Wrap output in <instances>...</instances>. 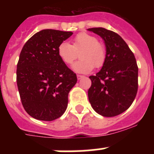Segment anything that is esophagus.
Instances as JSON below:
<instances>
[{
	"mask_svg": "<svg viewBox=\"0 0 154 154\" xmlns=\"http://www.w3.org/2000/svg\"><path fill=\"white\" fill-rule=\"evenodd\" d=\"M84 77H85V76H84V75H77V79H78L79 80L82 79L84 78Z\"/></svg>",
	"mask_w": 154,
	"mask_h": 154,
	"instance_id": "esophagus-1",
	"label": "esophagus"
}]
</instances>
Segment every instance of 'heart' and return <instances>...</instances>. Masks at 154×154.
<instances>
[{"mask_svg": "<svg viewBox=\"0 0 154 154\" xmlns=\"http://www.w3.org/2000/svg\"><path fill=\"white\" fill-rule=\"evenodd\" d=\"M79 52L81 59L72 66L75 72L89 73L94 67H102L106 61V51L104 45L98 42L96 37L85 32L76 35L73 38L72 45L63 42L58 47V56L68 65L74 62Z\"/></svg>", "mask_w": 154, "mask_h": 154, "instance_id": "heart-1", "label": "heart"}]
</instances>
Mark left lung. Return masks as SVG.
Instances as JSON below:
<instances>
[{
	"instance_id": "1",
	"label": "left lung",
	"mask_w": 154,
	"mask_h": 154,
	"mask_svg": "<svg viewBox=\"0 0 154 154\" xmlns=\"http://www.w3.org/2000/svg\"><path fill=\"white\" fill-rule=\"evenodd\" d=\"M87 30L101 37L106 51L101 70L89 76V103L99 115L116 116L125 112L137 96L138 67L135 56L118 34L103 28Z\"/></svg>"
}]
</instances>
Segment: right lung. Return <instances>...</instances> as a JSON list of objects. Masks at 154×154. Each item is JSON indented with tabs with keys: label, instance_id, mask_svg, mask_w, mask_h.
Here are the masks:
<instances>
[{
	"label": "right lung",
	"instance_id": "add662e5",
	"mask_svg": "<svg viewBox=\"0 0 154 154\" xmlns=\"http://www.w3.org/2000/svg\"><path fill=\"white\" fill-rule=\"evenodd\" d=\"M72 34L42 30L21 50L17 65V85L23 106L31 117L52 121L67 109L69 92L77 82V77L61 60L58 47Z\"/></svg>",
	"mask_w": 154,
	"mask_h": 154
}]
</instances>
